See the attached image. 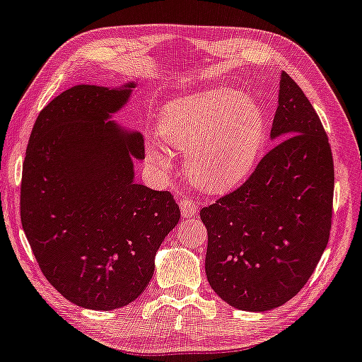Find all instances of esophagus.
Here are the masks:
<instances>
[{"mask_svg": "<svg viewBox=\"0 0 362 362\" xmlns=\"http://www.w3.org/2000/svg\"><path fill=\"white\" fill-rule=\"evenodd\" d=\"M180 210L184 217H192L199 210V207H197V204L192 199H184L180 200Z\"/></svg>", "mask_w": 362, "mask_h": 362, "instance_id": "obj_1", "label": "esophagus"}]
</instances>
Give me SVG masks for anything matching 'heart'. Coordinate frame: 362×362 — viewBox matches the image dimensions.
Here are the masks:
<instances>
[{"mask_svg":"<svg viewBox=\"0 0 362 362\" xmlns=\"http://www.w3.org/2000/svg\"><path fill=\"white\" fill-rule=\"evenodd\" d=\"M158 135L185 152L190 182L210 194L232 190L249 178L262 152L267 123L249 95L214 88L173 100L158 118ZM155 160L163 157L150 148Z\"/></svg>","mask_w":362,"mask_h":362,"instance_id":"b5f03b06","label":"heart"}]
</instances>
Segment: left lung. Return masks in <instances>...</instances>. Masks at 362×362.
I'll use <instances>...</instances> for the list:
<instances>
[{
    "label": "left lung",
    "mask_w": 362,
    "mask_h": 362,
    "mask_svg": "<svg viewBox=\"0 0 362 362\" xmlns=\"http://www.w3.org/2000/svg\"><path fill=\"white\" fill-rule=\"evenodd\" d=\"M271 139L281 141L252 175L200 210L210 287L250 313L276 309L303 289L331 234V145L304 91L284 71Z\"/></svg>",
    "instance_id": "left-lung-1"
}]
</instances>
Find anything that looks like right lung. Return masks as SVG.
Listing matches in <instances>:
<instances>
[{
	"mask_svg": "<svg viewBox=\"0 0 362 362\" xmlns=\"http://www.w3.org/2000/svg\"><path fill=\"white\" fill-rule=\"evenodd\" d=\"M135 83L76 85L40 112L21 177V223L47 281L70 303L112 310L148 286L178 223L170 192L134 180L144 136L110 120Z\"/></svg>",
	"mask_w": 362,
	"mask_h": 362,
	"instance_id": "right-lung-1",
	"label": "right lung"
}]
</instances>
